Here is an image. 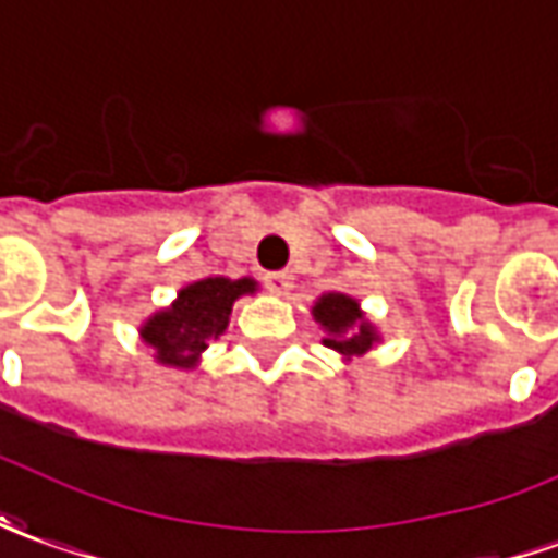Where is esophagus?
I'll return each instance as SVG.
<instances>
[{
    "label": "esophagus",
    "mask_w": 558,
    "mask_h": 558,
    "mask_svg": "<svg viewBox=\"0 0 558 558\" xmlns=\"http://www.w3.org/2000/svg\"><path fill=\"white\" fill-rule=\"evenodd\" d=\"M265 287L275 295H287L293 290V275L290 271H271V275H265Z\"/></svg>",
    "instance_id": "esophagus-1"
}]
</instances>
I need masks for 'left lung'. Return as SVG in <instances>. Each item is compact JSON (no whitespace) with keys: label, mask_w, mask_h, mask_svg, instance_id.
Wrapping results in <instances>:
<instances>
[{"label":"left lung","mask_w":558,"mask_h":558,"mask_svg":"<svg viewBox=\"0 0 558 558\" xmlns=\"http://www.w3.org/2000/svg\"><path fill=\"white\" fill-rule=\"evenodd\" d=\"M311 314H314V320H317L320 327L327 329L324 344L332 348V351H339L342 357H363V354L378 342L373 324L363 317L360 302L357 299H351V295H320V299L314 302V311H311Z\"/></svg>","instance_id":"left-lung-1"}]
</instances>
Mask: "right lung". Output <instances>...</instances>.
<instances>
[{
    "label": "right lung",
    "instance_id": "1",
    "mask_svg": "<svg viewBox=\"0 0 558 558\" xmlns=\"http://www.w3.org/2000/svg\"><path fill=\"white\" fill-rule=\"evenodd\" d=\"M256 293L253 278H204L183 287L170 308L151 314L140 327V339L155 348V360L177 369L198 366L201 351L229 327L231 305Z\"/></svg>",
    "mask_w": 558,
    "mask_h": 558
}]
</instances>
